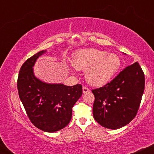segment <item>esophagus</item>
Masks as SVG:
<instances>
[{
  "label": "esophagus",
  "instance_id": "obj_1",
  "mask_svg": "<svg viewBox=\"0 0 154 154\" xmlns=\"http://www.w3.org/2000/svg\"><path fill=\"white\" fill-rule=\"evenodd\" d=\"M82 92H83V93L85 94V93H88V92H90V90L88 89V88L83 86V87H82Z\"/></svg>",
  "mask_w": 154,
  "mask_h": 154
}]
</instances>
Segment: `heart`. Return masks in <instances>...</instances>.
Listing matches in <instances>:
<instances>
[{
	"mask_svg": "<svg viewBox=\"0 0 154 154\" xmlns=\"http://www.w3.org/2000/svg\"><path fill=\"white\" fill-rule=\"evenodd\" d=\"M121 64L118 55L95 48L77 51L72 58L73 66L76 69L85 70L86 81L95 87L107 84L119 72Z\"/></svg>",
	"mask_w": 154,
	"mask_h": 154,
	"instance_id": "heart-1",
	"label": "heart"
}]
</instances>
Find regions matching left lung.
I'll list each match as a JSON object with an SVG mask.
<instances>
[{
	"mask_svg": "<svg viewBox=\"0 0 154 154\" xmlns=\"http://www.w3.org/2000/svg\"><path fill=\"white\" fill-rule=\"evenodd\" d=\"M144 88V73L135 62L103 87L92 91L95 96L93 117L108 129L116 130L125 126L137 114Z\"/></svg>",
	"mask_w": 154,
	"mask_h": 154,
	"instance_id": "1",
	"label": "left lung"
}]
</instances>
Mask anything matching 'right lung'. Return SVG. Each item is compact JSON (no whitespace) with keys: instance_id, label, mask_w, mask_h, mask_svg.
I'll use <instances>...</instances> for the list:
<instances>
[{"instance_id":"1","label":"right lung","mask_w":154,"mask_h":154,"mask_svg":"<svg viewBox=\"0 0 154 154\" xmlns=\"http://www.w3.org/2000/svg\"><path fill=\"white\" fill-rule=\"evenodd\" d=\"M39 51L23 63L17 80L19 98L26 114L36 128L55 132L64 128L72 119V107L82 94V87L51 84L38 79L33 66L37 59L45 54Z\"/></svg>"}]
</instances>
